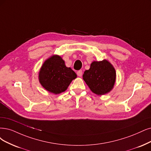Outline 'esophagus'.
Listing matches in <instances>:
<instances>
[{"label": "esophagus", "instance_id": "esophagus-1", "mask_svg": "<svg viewBox=\"0 0 151 151\" xmlns=\"http://www.w3.org/2000/svg\"><path fill=\"white\" fill-rule=\"evenodd\" d=\"M82 75H83V71H82V70H79V71H77V75L78 76L81 77V76H82Z\"/></svg>", "mask_w": 151, "mask_h": 151}]
</instances>
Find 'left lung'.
I'll use <instances>...</instances> for the list:
<instances>
[{
  "instance_id": "obj_1",
  "label": "left lung",
  "mask_w": 151,
  "mask_h": 151,
  "mask_svg": "<svg viewBox=\"0 0 151 151\" xmlns=\"http://www.w3.org/2000/svg\"><path fill=\"white\" fill-rule=\"evenodd\" d=\"M116 71L108 61H93L90 68L86 70L83 78L92 92L103 95L111 91L116 81Z\"/></svg>"
}]
</instances>
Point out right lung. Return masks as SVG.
<instances>
[{
  "mask_svg": "<svg viewBox=\"0 0 151 151\" xmlns=\"http://www.w3.org/2000/svg\"><path fill=\"white\" fill-rule=\"evenodd\" d=\"M76 76L75 71L66 67L65 61L58 55H53L45 61L38 75L42 86L55 94L66 90Z\"/></svg>",
  "mask_w": 151,
  "mask_h": 151,
  "instance_id": "right-lung-1",
  "label": "right lung"
}]
</instances>
